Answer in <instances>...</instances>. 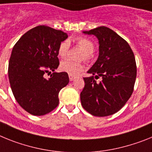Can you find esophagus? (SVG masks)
I'll list each match as a JSON object with an SVG mask.
<instances>
[{
  "label": "esophagus",
  "instance_id": "34e87169",
  "mask_svg": "<svg viewBox=\"0 0 152 152\" xmlns=\"http://www.w3.org/2000/svg\"><path fill=\"white\" fill-rule=\"evenodd\" d=\"M69 80L70 81H73L76 79V76H72V75H69Z\"/></svg>",
  "mask_w": 152,
  "mask_h": 152
}]
</instances>
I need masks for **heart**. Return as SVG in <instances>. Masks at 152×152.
<instances>
[{
    "instance_id": "b5f03b06",
    "label": "heart",
    "mask_w": 152,
    "mask_h": 152,
    "mask_svg": "<svg viewBox=\"0 0 152 152\" xmlns=\"http://www.w3.org/2000/svg\"><path fill=\"white\" fill-rule=\"evenodd\" d=\"M75 43L84 52L82 57L84 58V60H90L92 53L95 50V45L93 42L88 38L80 37L75 39ZM69 49V42L66 40L63 41L58 47V56L62 59L65 58L67 56ZM60 70L66 72L69 75L76 76L83 70L84 66L81 63H76L69 60H66L60 63Z\"/></svg>"
}]
</instances>
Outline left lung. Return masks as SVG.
<instances>
[{
    "instance_id": "left-lung-1",
    "label": "left lung",
    "mask_w": 152,
    "mask_h": 152,
    "mask_svg": "<svg viewBox=\"0 0 152 152\" xmlns=\"http://www.w3.org/2000/svg\"><path fill=\"white\" fill-rule=\"evenodd\" d=\"M86 34L99 39V55L84 77L85 86L80 93L83 107L94 116L115 114L123 107L134 90L137 68L134 53L126 40L106 27H99ZM102 78L96 83L95 78Z\"/></svg>"
}]
</instances>
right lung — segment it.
<instances>
[{"label": "right lung", "mask_w": 152, "mask_h": 152, "mask_svg": "<svg viewBox=\"0 0 152 152\" xmlns=\"http://www.w3.org/2000/svg\"><path fill=\"white\" fill-rule=\"evenodd\" d=\"M67 37L61 30L41 25L28 30L14 45L9 81L15 99L30 114L43 115L57 107L59 92L69 81L66 72H54L60 65L58 47Z\"/></svg>", "instance_id": "1"}]
</instances>
